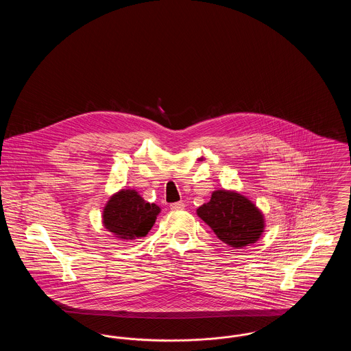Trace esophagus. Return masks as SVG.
I'll return each instance as SVG.
<instances>
[{
  "mask_svg": "<svg viewBox=\"0 0 351 351\" xmlns=\"http://www.w3.org/2000/svg\"><path fill=\"white\" fill-rule=\"evenodd\" d=\"M169 208H171L172 210H183L184 208H185V204H184L183 201H178V202L171 204Z\"/></svg>",
  "mask_w": 351,
  "mask_h": 351,
  "instance_id": "obj_1",
  "label": "esophagus"
}]
</instances>
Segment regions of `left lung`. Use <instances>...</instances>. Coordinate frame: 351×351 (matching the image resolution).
Segmentation results:
<instances>
[{
  "mask_svg": "<svg viewBox=\"0 0 351 351\" xmlns=\"http://www.w3.org/2000/svg\"><path fill=\"white\" fill-rule=\"evenodd\" d=\"M223 243L232 247H243L255 243L263 233L265 219L249 199L230 191H216L209 202L197 209Z\"/></svg>",
  "mask_w": 351,
  "mask_h": 351,
  "instance_id": "obj_1",
  "label": "left lung"
}]
</instances>
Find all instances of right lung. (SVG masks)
<instances>
[{"instance_id": "1", "label": "right lung", "mask_w": 351, "mask_h": 351, "mask_svg": "<svg viewBox=\"0 0 351 351\" xmlns=\"http://www.w3.org/2000/svg\"><path fill=\"white\" fill-rule=\"evenodd\" d=\"M159 212L158 205L146 202L134 189H122L108 201L102 217L116 237L135 239L150 232Z\"/></svg>"}]
</instances>
